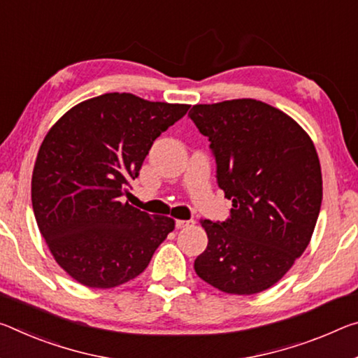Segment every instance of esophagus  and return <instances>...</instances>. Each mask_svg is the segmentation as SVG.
Wrapping results in <instances>:
<instances>
[{
	"label": "esophagus",
	"instance_id": "obj_1",
	"mask_svg": "<svg viewBox=\"0 0 358 358\" xmlns=\"http://www.w3.org/2000/svg\"><path fill=\"white\" fill-rule=\"evenodd\" d=\"M194 224V221L192 220H177L175 221V226H177V229H183V228H188V226Z\"/></svg>",
	"mask_w": 358,
	"mask_h": 358
}]
</instances>
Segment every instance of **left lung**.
I'll return each instance as SVG.
<instances>
[{"label":"left lung","instance_id":"obj_1","mask_svg":"<svg viewBox=\"0 0 358 358\" xmlns=\"http://www.w3.org/2000/svg\"><path fill=\"white\" fill-rule=\"evenodd\" d=\"M189 117L208 137L231 217L203 220L208 243L194 261L203 282L255 294L279 282L309 245L322 206L315 146L285 113L253 99L194 105Z\"/></svg>","mask_w":358,"mask_h":358}]
</instances>
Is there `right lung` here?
Listing matches in <instances>:
<instances>
[{
	"instance_id": "add662e5",
	"label": "right lung",
	"mask_w": 358,
	"mask_h": 358,
	"mask_svg": "<svg viewBox=\"0 0 358 358\" xmlns=\"http://www.w3.org/2000/svg\"><path fill=\"white\" fill-rule=\"evenodd\" d=\"M189 105L103 94L66 111L44 137L31 177L39 232L59 266L90 288H113L146 269L175 228L122 202L152 141Z\"/></svg>"
}]
</instances>
